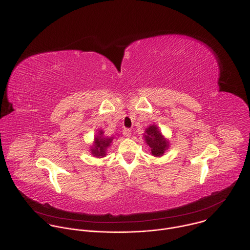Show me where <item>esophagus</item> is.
<instances>
[{"instance_id":"obj_1","label":"esophagus","mask_w":250,"mask_h":250,"mask_svg":"<svg viewBox=\"0 0 250 250\" xmlns=\"http://www.w3.org/2000/svg\"><path fill=\"white\" fill-rule=\"evenodd\" d=\"M123 134H124L125 136H126V137H129L130 134H131V130H130L129 128H124Z\"/></svg>"}]
</instances>
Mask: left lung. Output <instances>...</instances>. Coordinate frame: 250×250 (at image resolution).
<instances>
[{"instance_id":"8db88e82","label":"left lung","mask_w":250,"mask_h":250,"mask_svg":"<svg viewBox=\"0 0 250 250\" xmlns=\"http://www.w3.org/2000/svg\"><path fill=\"white\" fill-rule=\"evenodd\" d=\"M145 140L151 148V153L154 156H162L169 146V142L163 138L156 125H151L146 129Z\"/></svg>"}]
</instances>
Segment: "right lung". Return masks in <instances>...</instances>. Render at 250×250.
I'll use <instances>...</instances> for the list:
<instances>
[{
  "label": "right lung",
  "mask_w": 250,
  "mask_h": 250,
  "mask_svg": "<svg viewBox=\"0 0 250 250\" xmlns=\"http://www.w3.org/2000/svg\"><path fill=\"white\" fill-rule=\"evenodd\" d=\"M103 132L101 131L100 134H102ZM113 138H103L101 136H97L95 138V145L94 148L91 149V152L94 156L96 157H103L106 154V148L111 144Z\"/></svg>",
  "instance_id": "1"
}]
</instances>
